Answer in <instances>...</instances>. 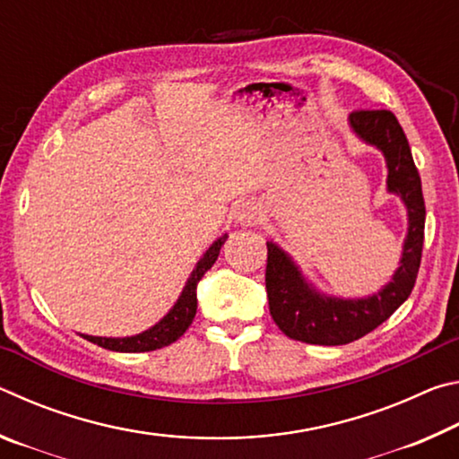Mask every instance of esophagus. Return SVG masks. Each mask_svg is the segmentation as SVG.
Here are the masks:
<instances>
[{
  "instance_id": "esophagus-1",
  "label": "esophagus",
  "mask_w": 459,
  "mask_h": 459,
  "mask_svg": "<svg viewBox=\"0 0 459 459\" xmlns=\"http://www.w3.org/2000/svg\"><path fill=\"white\" fill-rule=\"evenodd\" d=\"M257 212H259V206L255 204L253 200H240L238 204L235 206V221L238 224H248L257 219Z\"/></svg>"
}]
</instances>
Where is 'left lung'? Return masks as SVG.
Returning a JSON list of instances; mask_svg holds the SVG:
<instances>
[{
  "instance_id": "8db88e82",
  "label": "left lung",
  "mask_w": 459,
  "mask_h": 459,
  "mask_svg": "<svg viewBox=\"0 0 459 459\" xmlns=\"http://www.w3.org/2000/svg\"><path fill=\"white\" fill-rule=\"evenodd\" d=\"M348 127L362 143L383 153L386 192L399 196L407 211V235L399 267L391 281L364 298H340L317 290L298 263L273 240H267L269 312L285 336L306 344L340 346L367 336L394 314L413 291L421 263L425 202L407 135L391 111H356Z\"/></svg>"
}]
</instances>
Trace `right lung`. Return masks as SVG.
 Returning <instances> with one entry per match:
<instances>
[{
  "instance_id": "obj_1",
  "label": "right lung",
  "mask_w": 459,
  "mask_h": 459,
  "mask_svg": "<svg viewBox=\"0 0 459 459\" xmlns=\"http://www.w3.org/2000/svg\"><path fill=\"white\" fill-rule=\"evenodd\" d=\"M229 235H222L214 240V243L206 248V253L202 255L196 267L192 269V273L186 281L180 298L176 299V304L169 307V312L161 317L158 324H153L152 328L143 330L142 333H135V336H126V338H103V336H89V333H82L84 340L92 342V344H99L107 348V351L115 352H150L158 351V348L169 346L176 342L182 333L188 330L192 324L194 316H196L198 299H196V287L200 279L204 277L208 269L214 265V261L219 259L221 247Z\"/></svg>"
}]
</instances>
